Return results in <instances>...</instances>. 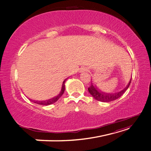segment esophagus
<instances>
[{
	"instance_id": "1",
	"label": "esophagus",
	"mask_w": 151,
	"mask_h": 151,
	"mask_svg": "<svg viewBox=\"0 0 151 151\" xmlns=\"http://www.w3.org/2000/svg\"><path fill=\"white\" fill-rule=\"evenodd\" d=\"M80 71H81V73L86 72V71H88V69H87V68H86V67H82L81 70H80Z\"/></svg>"
}]
</instances>
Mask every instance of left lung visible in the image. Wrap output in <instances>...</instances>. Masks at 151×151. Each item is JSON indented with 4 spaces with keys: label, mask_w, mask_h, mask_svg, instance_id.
Segmentation results:
<instances>
[{
    "label": "left lung",
    "mask_w": 151,
    "mask_h": 151,
    "mask_svg": "<svg viewBox=\"0 0 151 151\" xmlns=\"http://www.w3.org/2000/svg\"><path fill=\"white\" fill-rule=\"evenodd\" d=\"M132 81V78L129 80L128 84L126 86V87L120 90V91L115 93H107L104 92V91H101L99 88L97 86L93 81L91 82L90 87L88 88V91L91 94L94 99L97 100L101 102H110L113 101L114 100H116L119 99V97L122 96L124 93H125V91L128 90L129 85H130Z\"/></svg>",
    "instance_id": "obj_1"
}]
</instances>
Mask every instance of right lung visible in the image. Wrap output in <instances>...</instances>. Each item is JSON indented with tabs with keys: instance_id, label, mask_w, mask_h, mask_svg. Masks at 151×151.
<instances>
[{
	"instance_id": "add662e5",
	"label": "right lung",
	"mask_w": 151,
	"mask_h": 151,
	"mask_svg": "<svg viewBox=\"0 0 151 151\" xmlns=\"http://www.w3.org/2000/svg\"><path fill=\"white\" fill-rule=\"evenodd\" d=\"M67 79H68V78H65L63 81V83H62V86L61 88L60 92L59 93V94H58L56 96L52 97V98H50L49 99L44 100V101H37V100H33V99H29V100H31V101H32L35 103H37V104L41 105H49L53 104V103H54L57 101L61 97V96L63 95V93L65 91V82Z\"/></svg>"
}]
</instances>
